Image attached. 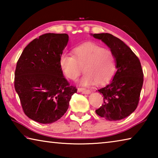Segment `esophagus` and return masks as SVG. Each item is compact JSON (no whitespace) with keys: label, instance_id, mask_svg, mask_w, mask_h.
<instances>
[{"label":"esophagus","instance_id":"esophagus-1","mask_svg":"<svg viewBox=\"0 0 158 158\" xmlns=\"http://www.w3.org/2000/svg\"><path fill=\"white\" fill-rule=\"evenodd\" d=\"M78 91L82 93L83 94L89 95V94H90V90H88V89H83V88H79V89H78Z\"/></svg>","mask_w":158,"mask_h":158}]
</instances>
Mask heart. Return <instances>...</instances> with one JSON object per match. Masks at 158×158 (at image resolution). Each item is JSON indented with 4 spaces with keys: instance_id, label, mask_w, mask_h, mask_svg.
<instances>
[{
    "instance_id": "b5f03b06",
    "label": "heart",
    "mask_w": 158,
    "mask_h": 158,
    "mask_svg": "<svg viewBox=\"0 0 158 158\" xmlns=\"http://www.w3.org/2000/svg\"><path fill=\"white\" fill-rule=\"evenodd\" d=\"M74 56L64 53L60 55L59 65L63 74L72 80H75L81 73L80 67H84L85 73L80 84L89 85L96 82L103 84L110 81L116 70V63L110 50L103 49L93 42H86L75 47Z\"/></svg>"
}]
</instances>
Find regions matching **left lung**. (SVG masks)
Returning a JSON list of instances; mask_svg holds the SVG:
<instances>
[{
	"label": "left lung",
	"mask_w": 158,
	"mask_h": 158,
	"mask_svg": "<svg viewBox=\"0 0 158 158\" xmlns=\"http://www.w3.org/2000/svg\"><path fill=\"white\" fill-rule=\"evenodd\" d=\"M100 40L113 53L116 72L112 81L98 91L104 103L96 114L108 121H119L133 113L137 107L143 82L140 61L130 48L110 33L90 34Z\"/></svg>",
	"instance_id": "8db88e82"
}]
</instances>
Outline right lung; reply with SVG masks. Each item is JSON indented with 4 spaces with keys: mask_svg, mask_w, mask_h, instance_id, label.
<instances>
[{
    "mask_svg": "<svg viewBox=\"0 0 158 158\" xmlns=\"http://www.w3.org/2000/svg\"><path fill=\"white\" fill-rule=\"evenodd\" d=\"M68 40L66 33L42 35L25 47L17 63L15 90L25 114L35 121H57L77 91L65 79L59 65Z\"/></svg>",
    "mask_w": 158,
    "mask_h": 158,
    "instance_id": "right-lung-1",
    "label": "right lung"
}]
</instances>
